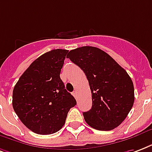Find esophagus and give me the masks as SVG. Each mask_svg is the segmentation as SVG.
Returning a JSON list of instances; mask_svg holds the SVG:
<instances>
[{
    "label": "esophagus",
    "instance_id": "1",
    "mask_svg": "<svg viewBox=\"0 0 152 152\" xmlns=\"http://www.w3.org/2000/svg\"><path fill=\"white\" fill-rule=\"evenodd\" d=\"M72 95H73V96L76 98V99H77V92H76V91H74L73 92H72Z\"/></svg>",
    "mask_w": 152,
    "mask_h": 152
}]
</instances>
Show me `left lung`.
Segmentation results:
<instances>
[{
    "label": "left lung",
    "mask_w": 152,
    "mask_h": 152,
    "mask_svg": "<svg viewBox=\"0 0 152 152\" xmlns=\"http://www.w3.org/2000/svg\"><path fill=\"white\" fill-rule=\"evenodd\" d=\"M84 71L91 89L92 106L83 115L89 126L99 131L114 129L125 120L135 100L132 80L107 53L84 46L67 55Z\"/></svg>",
    "instance_id": "8db88e82"
}]
</instances>
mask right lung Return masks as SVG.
<instances>
[{
    "mask_svg": "<svg viewBox=\"0 0 152 152\" xmlns=\"http://www.w3.org/2000/svg\"><path fill=\"white\" fill-rule=\"evenodd\" d=\"M66 49H53L35 60L12 91V107L26 127L37 134L61 130L68 112L76 104L60 77Z\"/></svg>",
    "mask_w": 152,
    "mask_h": 152,
    "instance_id": "1",
    "label": "right lung"
}]
</instances>
